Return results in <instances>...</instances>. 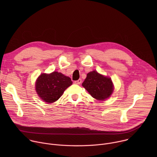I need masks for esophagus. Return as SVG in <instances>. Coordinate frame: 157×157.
Returning a JSON list of instances; mask_svg holds the SVG:
<instances>
[{"label":"esophagus","mask_w":157,"mask_h":157,"mask_svg":"<svg viewBox=\"0 0 157 157\" xmlns=\"http://www.w3.org/2000/svg\"><path fill=\"white\" fill-rule=\"evenodd\" d=\"M81 82H82L81 79H79L78 80L74 81V83H75V84H80L81 83Z\"/></svg>","instance_id":"34e87169"}]
</instances>
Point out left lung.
<instances>
[{
    "label": "left lung",
    "instance_id": "8db88e82",
    "mask_svg": "<svg viewBox=\"0 0 157 157\" xmlns=\"http://www.w3.org/2000/svg\"><path fill=\"white\" fill-rule=\"evenodd\" d=\"M82 85L92 97L99 101L107 99L113 92L111 79L100 75L96 71L87 73Z\"/></svg>",
    "mask_w": 157,
    "mask_h": 157
}]
</instances>
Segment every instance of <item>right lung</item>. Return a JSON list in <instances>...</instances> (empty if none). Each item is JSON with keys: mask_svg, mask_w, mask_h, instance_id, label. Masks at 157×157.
Listing matches in <instances>:
<instances>
[{"mask_svg": "<svg viewBox=\"0 0 157 157\" xmlns=\"http://www.w3.org/2000/svg\"><path fill=\"white\" fill-rule=\"evenodd\" d=\"M70 78L61 73L41 74L36 82V91L43 101L52 103L57 101L65 89L72 84Z\"/></svg>", "mask_w": 157, "mask_h": 157, "instance_id": "add662e5", "label": "right lung"}]
</instances>
